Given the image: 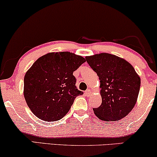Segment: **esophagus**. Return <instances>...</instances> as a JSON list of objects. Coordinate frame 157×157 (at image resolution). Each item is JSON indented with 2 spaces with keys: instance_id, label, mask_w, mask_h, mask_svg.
<instances>
[{
  "instance_id": "obj_1",
  "label": "esophagus",
  "mask_w": 157,
  "mask_h": 157,
  "mask_svg": "<svg viewBox=\"0 0 157 157\" xmlns=\"http://www.w3.org/2000/svg\"><path fill=\"white\" fill-rule=\"evenodd\" d=\"M91 94V90H90V89H87L86 91H85L86 96H89Z\"/></svg>"
}]
</instances>
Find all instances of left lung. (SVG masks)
Listing matches in <instances>:
<instances>
[{
    "label": "left lung",
    "mask_w": 157,
    "mask_h": 157,
    "mask_svg": "<svg viewBox=\"0 0 157 157\" xmlns=\"http://www.w3.org/2000/svg\"><path fill=\"white\" fill-rule=\"evenodd\" d=\"M100 80L102 103L94 112L105 121L123 119L136 104L141 85L140 77L125 59L107 53L86 57Z\"/></svg>",
    "instance_id": "8db88e82"
}]
</instances>
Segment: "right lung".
I'll use <instances>...</instances> for the list:
<instances>
[{
	"mask_svg": "<svg viewBox=\"0 0 157 157\" xmlns=\"http://www.w3.org/2000/svg\"><path fill=\"white\" fill-rule=\"evenodd\" d=\"M86 60L68 51L46 53L38 59L24 76L23 95L34 115L46 121L61 119L75 98L82 95L73 75Z\"/></svg>",
	"mask_w": 157,
	"mask_h": 157,
	"instance_id": "obj_1",
	"label": "right lung"
}]
</instances>
